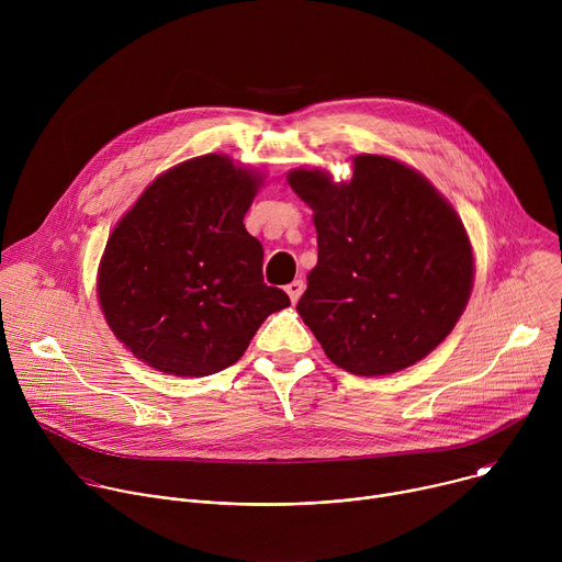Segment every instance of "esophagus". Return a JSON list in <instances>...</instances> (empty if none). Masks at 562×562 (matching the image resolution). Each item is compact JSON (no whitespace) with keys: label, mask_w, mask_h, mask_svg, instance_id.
I'll return each instance as SVG.
<instances>
[{"label":"esophagus","mask_w":562,"mask_h":562,"mask_svg":"<svg viewBox=\"0 0 562 562\" xmlns=\"http://www.w3.org/2000/svg\"><path fill=\"white\" fill-rule=\"evenodd\" d=\"M302 291H304V280H293L291 284H286V293H289V297H291L293 304L300 300Z\"/></svg>","instance_id":"esophagus-1"}]
</instances>
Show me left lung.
<instances>
[{
    "mask_svg": "<svg viewBox=\"0 0 562 562\" xmlns=\"http://www.w3.org/2000/svg\"><path fill=\"white\" fill-rule=\"evenodd\" d=\"M313 209L317 265L297 302L327 358L356 375H386L429 356L456 327L473 284V254L453 206L414 169L356 155L351 182L319 169L289 173Z\"/></svg>",
    "mask_w": 562,
    "mask_h": 562,
    "instance_id": "obj_1",
    "label": "left lung"
}]
</instances>
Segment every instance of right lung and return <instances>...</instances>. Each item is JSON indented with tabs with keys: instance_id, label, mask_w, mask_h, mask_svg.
I'll return each mask as SVG.
<instances>
[{
	"instance_id": "obj_1",
	"label": "right lung",
	"mask_w": 562,
	"mask_h": 562,
	"mask_svg": "<svg viewBox=\"0 0 562 562\" xmlns=\"http://www.w3.org/2000/svg\"><path fill=\"white\" fill-rule=\"evenodd\" d=\"M260 184L251 169L209 153L159 176L117 222L98 295L135 358L171 375L217 373L291 304L265 284L262 245L245 228Z\"/></svg>"
}]
</instances>
